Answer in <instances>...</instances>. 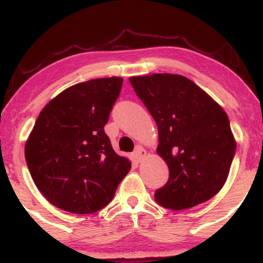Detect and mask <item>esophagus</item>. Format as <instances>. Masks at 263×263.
<instances>
[{
	"mask_svg": "<svg viewBox=\"0 0 263 263\" xmlns=\"http://www.w3.org/2000/svg\"><path fill=\"white\" fill-rule=\"evenodd\" d=\"M132 157H134V159L136 162H141L142 159L146 157V151L142 148V147L137 146L136 147V149L134 151V153H132Z\"/></svg>",
	"mask_w": 263,
	"mask_h": 263,
	"instance_id": "esophagus-1",
	"label": "esophagus"
}]
</instances>
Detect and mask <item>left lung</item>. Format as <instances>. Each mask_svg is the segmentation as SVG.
<instances>
[{"instance_id":"1","label":"left lung","mask_w":263,"mask_h":263,"mask_svg":"<svg viewBox=\"0 0 263 263\" xmlns=\"http://www.w3.org/2000/svg\"><path fill=\"white\" fill-rule=\"evenodd\" d=\"M129 83L155 119L157 153L170 168L168 182L155 193L157 203L185 210L218 194L236 152L221 106L182 75L132 77Z\"/></svg>"}]
</instances>
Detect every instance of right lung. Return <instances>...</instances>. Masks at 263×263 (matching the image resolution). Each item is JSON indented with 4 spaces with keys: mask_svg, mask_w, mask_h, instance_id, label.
I'll return each instance as SVG.
<instances>
[{
    "mask_svg": "<svg viewBox=\"0 0 263 263\" xmlns=\"http://www.w3.org/2000/svg\"><path fill=\"white\" fill-rule=\"evenodd\" d=\"M122 81L112 77L77 84L39 114L26 142V162L54 206L74 214L101 210L131 170L104 131Z\"/></svg>",
    "mask_w": 263,
    "mask_h": 263,
    "instance_id": "add662e5",
    "label": "right lung"
}]
</instances>
